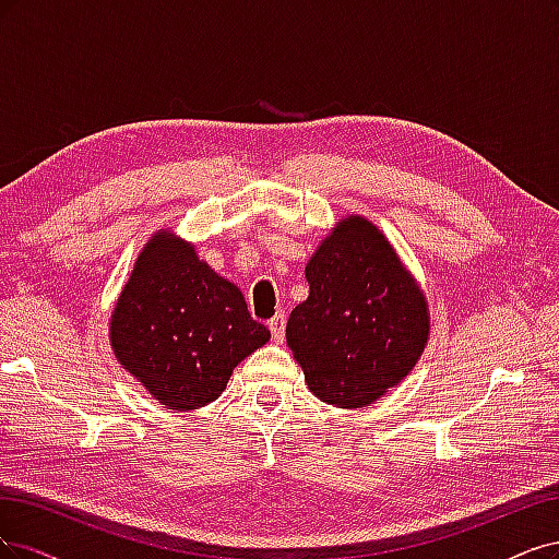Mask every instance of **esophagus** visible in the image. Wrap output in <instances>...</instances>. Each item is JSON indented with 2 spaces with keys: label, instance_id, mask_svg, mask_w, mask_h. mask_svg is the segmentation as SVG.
I'll use <instances>...</instances> for the list:
<instances>
[{
  "label": "esophagus",
  "instance_id": "obj_1",
  "mask_svg": "<svg viewBox=\"0 0 559 559\" xmlns=\"http://www.w3.org/2000/svg\"><path fill=\"white\" fill-rule=\"evenodd\" d=\"M269 332H272V338L276 341V344H283V338H285V316L283 313H276L272 320H269Z\"/></svg>",
  "mask_w": 559,
  "mask_h": 559
}]
</instances>
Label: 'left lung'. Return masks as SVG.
Returning <instances> with one entry per match:
<instances>
[{
	"instance_id": "8db88e82",
	"label": "left lung",
	"mask_w": 559,
	"mask_h": 559,
	"mask_svg": "<svg viewBox=\"0 0 559 559\" xmlns=\"http://www.w3.org/2000/svg\"><path fill=\"white\" fill-rule=\"evenodd\" d=\"M285 338L318 400L362 408L402 383L427 336V299L383 231L348 215L306 264Z\"/></svg>"
}]
</instances>
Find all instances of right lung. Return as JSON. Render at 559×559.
Returning <instances> with one entry per match:
<instances>
[{
    "mask_svg": "<svg viewBox=\"0 0 559 559\" xmlns=\"http://www.w3.org/2000/svg\"><path fill=\"white\" fill-rule=\"evenodd\" d=\"M109 328L118 362L174 411L218 400L234 367L272 336L239 287L169 229L143 246Z\"/></svg>",
    "mask_w": 559,
    "mask_h": 559,
    "instance_id": "right-lung-1",
    "label": "right lung"
}]
</instances>
